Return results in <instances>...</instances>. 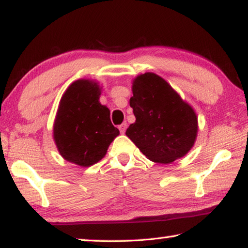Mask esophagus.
<instances>
[{"mask_svg":"<svg viewBox=\"0 0 248 248\" xmlns=\"http://www.w3.org/2000/svg\"><path fill=\"white\" fill-rule=\"evenodd\" d=\"M126 127H127V124H126V123H122V124L120 125V126H119L120 132H121L122 134H124L125 131H126Z\"/></svg>","mask_w":248,"mask_h":248,"instance_id":"34e87169","label":"esophagus"}]
</instances>
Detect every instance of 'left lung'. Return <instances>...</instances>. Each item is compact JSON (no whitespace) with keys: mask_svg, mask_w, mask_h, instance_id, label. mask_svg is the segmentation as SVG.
I'll list each match as a JSON object with an SVG mask.
<instances>
[{"mask_svg":"<svg viewBox=\"0 0 248 248\" xmlns=\"http://www.w3.org/2000/svg\"><path fill=\"white\" fill-rule=\"evenodd\" d=\"M129 105L136 117L126 136L149 160L170 164L194 145L198 117L161 77L146 72L133 81Z\"/></svg>","mask_w":248,"mask_h":248,"instance_id":"left-lung-1","label":"left lung"}]
</instances>
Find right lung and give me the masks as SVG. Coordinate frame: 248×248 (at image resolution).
<instances>
[{"instance_id": "obj_1", "label": "right lung", "mask_w": 248, "mask_h": 248, "mask_svg": "<svg viewBox=\"0 0 248 248\" xmlns=\"http://www.w3.org/2000/svg\"><path fill=\"white\" fill-rule=\"evenodd\" d=\"M100 87L81 79L71 83L60 100L54 140L64 159L81 167L100 161L120 131L113 126L109 109L100 103Z\"/></svg>"}]
</instances>
